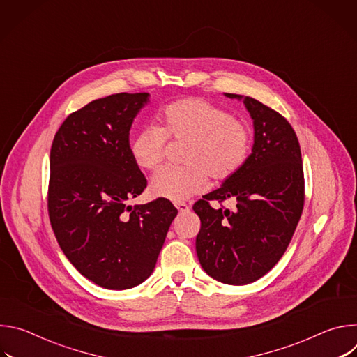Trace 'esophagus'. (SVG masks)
I'll list each match as a JSON object with an SVG mask.
<instances>
[{
    "mask_svg": "<svg viewBox=\"0 0 357 357\" xmlns=\"http://www.w3.org/2000/svg\"><path fill=\"white\" fill-rule=\"evenodd\" d=\"M175 206H176V209H178L179 213H186V212H189V209H190V206L186 205V203H183V202L175 203Z\"/></svg>",
    "mask_w": 357,
    "mask_h": 357,
    "instance_id": "34e87169",
    "label": "esophagus"
}]
</instances>
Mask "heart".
Listing matches in <instances>:
<instances>
[{
    "label": "heart",
    "instance_id": "b5f03b06",
    "mask_svg": "<svg viewBox=\"0 0 357 357\" xmlns=\"http://www.w3.org/2000/svg\"><path fill=\"white\" fill-rule=\"evenodd\" d=\"M161 126L139 130L130 145L135 164L157 169L165 158L168 138L189 139L183 167H165L151 179V193L172 202H183L209 186L212 175L225 181L247 161L251 128L223 107L208 100L189 97L172 101L160 114Z\"/></svg>",
    "mask_w": 357,
    "mask_h": 357
}]
</instances>
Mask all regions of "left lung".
Here are the masks:
<instances>
[{
	"label": "left lung",
	"instance_id": "left-lung-1",
	"mask_svg": "<svg viewBox=\"0 0 357 357\" xmlns=\"http://www.w3.org/2000/svg\"><path fill=\"white\" fill-rule=\"evenodd\" d=\"M244 105L254 121L251 155L222 188L193 205L200 219L199 263L212 278L229 285L257 281L280 261L305 202L302 157L294 128L256 98L244 97ZM230 197L236 200L233 213L210 206L212 199L221 202Z\"/></svg>",
	"mask_w": 357,
	"mask_h": 357
}]
</instances>
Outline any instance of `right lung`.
<instances>
[{
    "mask_svg": "<svg viewBox=\"0 0 357 357\" xmlns=\"http://www.w3.org/2000/svg\"><path fill=\"white\" fill-rule=\"evenodd\" d=\"M148 96L93 100L66 117L50 146V226L75 268L107 289L132 288L152 274L178 215L162 197L127 203L146 188L128 135Z\"/></svg>",
    "mask_w": 357,
    "mask_h": 357,
    "instance_id": "1",
    "label": "right lung"
}]
</instances>
